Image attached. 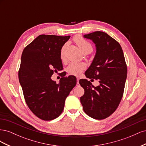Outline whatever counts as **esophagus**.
<instances>
[{
    "label": "esophagus",
    "instance_id": "esophagus-1",
    "mask_svg": "<svg viewBox=\"0 0 146 146\" xmlns=\"http://www.w3.org/2000/svg\"><path fill=\"white\" fill-rule=\"evenodd\" d=\"M77 86H79V85H80V84H79V82H78V80H79V78H77Z\"/></svg>",
    "mask_w": 146,
    "mask_h": 146
}]
</instances>
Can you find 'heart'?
Wrapping results in <instances>:
<instances>
[{
  "instance_id": "obj_1",
  "label": "heart",
  "mask_w": 146,
  "mask_h": 146,
  "mask_svg": "<svg viewBox=\"0 0 146 146\" xmlns=\"http://www.w3.org/2000/svg\"><path fill=\"white\" fill-rule=\"evenodd\" d=\"M74 41L77 44V45L80 48V49L82 50L83 53H88L89 54L92 50V46L90 42L86 41V39H84L80 36H76L74 38ZM64 54V47L62 48L61 51V57L63 58ZM86 64L83 63H70L67 68L66 70L67 72L73 76H78L80 75L82 71L85 69Z\"/></svg>"
}]
</instances>
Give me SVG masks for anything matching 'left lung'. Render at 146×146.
Returning a JSON list of instances; mask_svg holds the SVG:
<instances>
[{
	"label": "left lung",
	"instance_id": "1",
	"mask_svg": "<svg viewBox=\"0 0 146 146\" xmlns=\"http://www.w3.org/2000/svg\"><path fill=\"white\" fill-rule=\"evenodd\" d=\"M83 37L91 40L96 48L94 58L85 74L87 78L99 79V85L94 86L87 79L79 80L85 90L80 102L86 114L100 120L115 111L120 103L127 78V65L121 46L107 33L98 31Z\"/></svg>",
	"mask_w": 146,
	"mask_h": 146
}]
</instances>
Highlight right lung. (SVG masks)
I'll list each match as a JSON object with an SVG mask.
<instances>
[{"mask_svg":"<svg viewBox=\"0 0 146 146\" xmlns=\"http://www.w3.org/2000/svg\"><path fill=\"white\" fill-rule=\"evenodd\" d=\"M70 37L39 35L22 54L20 85L29 108L42 120L51 121L60 115L66 98L76 85L74 76L61 78L58 83L51 78L54 71L63 69L61 48Z\"/></svg>","mask_w":146,"mask_h":146,"instance_id":"add662e5","label":"right lung"}]
</instances>
